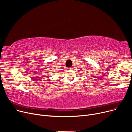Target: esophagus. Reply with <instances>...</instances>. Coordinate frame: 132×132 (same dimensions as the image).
<instances>
[{
  "label": "esophagus",
  "instance_id": "1",
  "mask_svg": "<svg viewBox=\"0 0 132 132\" xmlns=\"http://www.w3.org/2000/svg\"><path fill=\"white\" fill-rule=\"evenodd\" d=\"M68 70H73V67H70V68H68Z\"/></svg>",
  "mask_w": 132,
  "mask_h": 132
}]
</instances>
